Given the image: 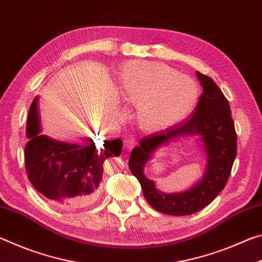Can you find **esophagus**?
Here are the masks:
<instances>
[{"mask_svg": "<svg viewBox=\"0 0 262 262\" xmlns=\"http://www.w3.org/2000/svg\"><path fill=\"white\" fill-rule=\"evenodd\" d=\"M135 145V141L134 139H132V137H126L125 141H123V149L126 150V151H130V150L134 148Z\"/></svg>", "mask_w": 262, "mask_h": 262, "instance_id": "34e87169", "label": "esophagus"}]
</instances>
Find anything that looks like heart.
<instances>
[{
	"instance_id": "1",
	"label": "heart",
	"mask_w": 262,
	"mask_h": 262,
	"mask_svg": "<svg viewBox=\"0 0 262 262\" xmlns=\"http://www.w3.org/2000/svg\"><path fill=\"white\" fill-rule=\"evenodd\" d=\"M118 94L136 106L135 121L142 130L155 133L178 125L193 112L199 88L193 78L154 61H128L117 76Z\"/></svg>"
}]
</instances>
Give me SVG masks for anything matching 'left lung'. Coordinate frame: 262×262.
<instances>
[{
  "instance_id": "8db88e82",
  "label": "left lung",
  "mask_w": 262,
  "mask_h": 262,
  "mask_svg": "<svg viewBox=\"0 0 262 262\" xmlns=\"http://www.w3.org/2000/svg\"><path fill=\"white\" fill-rule=\"evenodd\" d=\"M203 92L190 118L163 132L143 137L132 150L129 170L141 184L145 200L163 214L186 216L209 205L229 179L237 155V135L229 101L210 77L196 72ZM198 136L206 158L203 178L183 192H161L144 174V166L158 148L180 137Z\"/></svg>"
}]
</instances>
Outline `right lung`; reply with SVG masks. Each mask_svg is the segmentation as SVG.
<instances>
[{"label":"right lung","instance_id":"1","mask_svg":"<svg viewBox=\"0 0 262 262\" xmlns=\"http://www.w3.org/2000/svg\"><path fill=\"white\" fill-rule=\"evenodd\" d=\"M39 97L33 99L26 123L25 167L30 183L48 200L70 208L94 202L103 179L106 158L121 154L120 139L97 148L91 139L83 143L51 139L41 133Z\"/></svg>","mask_w":262,"mask_h":262}]
</instances>
